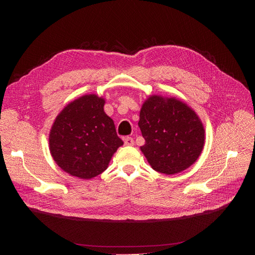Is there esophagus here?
Instances as JSON below:
<instances>
[{"label":"esophagus","mask_w":255,"mask_h":255,"mask_svg":"<svg viewBox=\"0 0 255 255\" xmlns=\"http://www.w3.org/2000/svg\"><path fill=\"white\" fill-rule=\"evenodd\" d=\"M123 140H125L126 145H133L134 144V139L132 137H126Z\"/></svg>","instance_id":"34e87169"}]
</instances>
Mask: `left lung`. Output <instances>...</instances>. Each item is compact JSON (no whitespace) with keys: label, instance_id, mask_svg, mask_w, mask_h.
I'll use <instances>...</instances> for the list:
<instances>
[{"label":"left lung","instance_id":"8db88e82","mask_svg":"<svg viewBox=\"0 0 255 255\" xmlns=\"http://www.w3.org/2000/svg\"><path fill=\"white\" fill-rule=\"evenodd\" d=\"M139 117L138 127L145 140L140 150L154 170L175 174L199 158L205 130L186 103L154 95L142 104Z\"/></svg>","mask_w":255,"mask_h":255}]
</instances>
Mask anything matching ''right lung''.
Listing matches in <instances>:
<instances>
[{"label":"right lung","instance_id":"add662e5","mask_svg":"<svg viewBox=\"0 0 255 255\" xmlns=\"http://www.w3.org/2000/svg\"><path fill=\"white\" fill-rule=\"evenodd\" d=\"M105 100L85 95L69 103L50 130V152L55 163L83 180L101 174L123 144L115 123L104 112Z\"/></svg>","mask_w":255,"mask_h":255}]
</instances>
